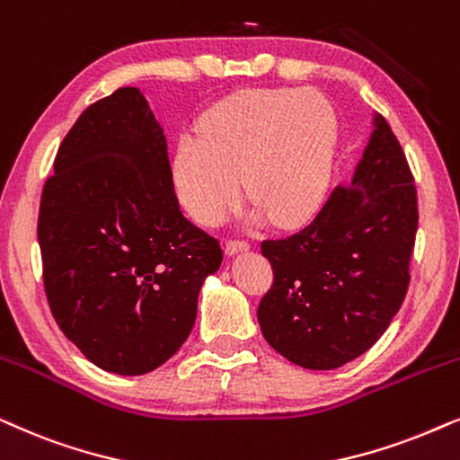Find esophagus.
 <instances>
[{
    "label": "esophagus",
    "instance_id": "34e87169",
    "mask_svg": "<svg viewBox=\"0 0 460 460\" xmlns=\"http://www.w3.org/2000/svg\"><path fill=\"white\" fill-rule=\"evenodd\" d=\"M241 252H249V243L244 241V238H230V241L226 243V253L228 255H234Z\"/></svg>",
    "mask_w": 460,
    "mask_h": 460
}]
</instances>
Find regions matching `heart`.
<instances>
[{"label":"heart","instance_id":"heart-1","mask_svg":"<svg viewBox=\"0 0 460 460\" xmlns=\"http://www.w3.org/2000/svg\"><path fill=\"white\" fill-rule=\"evenodd\" d=\"M338 116L323 97L247 91L211 107L172 160L177 194L196 222L216 226L247 199L272 224L306 219L330 188Z\"/></svg>","mask_w":460,"mask_h":460}]
</instances>
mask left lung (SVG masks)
<instances>
[{
  "label": "left lung",
  "instance_id": "1",
  "mask_svg": "<svg viewBox=\"0 0 460 460\" xmlns=\"http://www.w3.org/2000/svg\"><path fill=\"white\" fill-rule=\"evenodd\" d=\"M419 228L414 175L383 116L349 186H336L313 222L261 243L272 285L258 321L296 366L336 369L378 342L402 308Z\"/></svg>",
  "mask_w": 460,
  "mask_h": 460
}]
</instances>
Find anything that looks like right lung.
I'll return each mask as SVG.
<instances>
[{"label": "right lung", "instance_id": "right-lung-1", "mask_svg": "<svg viewBox=\"0 0 460 460\" xmlns=\"http://www.w3.org/2000/svg\"><path fill=\"white\" fill-rule=\"evenodd\" d=\"M48 306L82 355L139 376L172 357L196 321L222 247L179 208L163 128L139 88L88 105L40 200Z\"/></svg>", "mask_w": 460, "mask_h": 460}]
</instances>
